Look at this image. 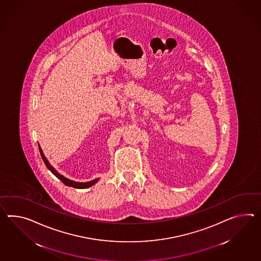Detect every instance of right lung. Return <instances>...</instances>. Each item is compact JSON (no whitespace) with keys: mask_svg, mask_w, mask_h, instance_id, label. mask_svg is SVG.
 I'll use <instances>...</instances> for the list:
<instances>
[{"mask_svg":"<svg viewBox=\"0 0 261 261\" xmlns=\"http://www.w3.org/2000/svg\"><path fill=\"white\" fill-rule=\"evenodd\" d=\"M38 149H39V152H40V155H41V158L43 159V161H44L45 165L46 167L51 171L58 179H60L61 181H62V183L66 185V186H69V187H72V188H75V189H87V188H89V187H91V186H93V185L95 184L98 182V178L97 179H94V180H92V181H89V182H85V183H79V182H74V181H72V180H70V179H68V178L64 177L63 175H61V174H59L53 167H51V164L48 162V160L46 159L45 158L44 154H43V152H42V150H41V148L40 146L38 145Z\"/></svg>","mask_w":261,"mask_h":261,"instance_id":"right-lung-1","label":"right lung"}]
</instances>
